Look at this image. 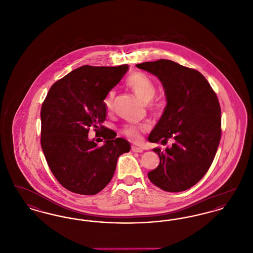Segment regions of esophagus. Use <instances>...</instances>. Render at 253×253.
<instances>
[{"mask_svg": "<svg viewBox=\"0 0 253 253\" xmlns=\"http://www.w3.org/2000/svg\"><path fill=\"white\" fill-rule=\"evenodd\" d=\"M132 151L133 153H142L143 149L140 147H137V146H132Z\"/></svg>", "mask_w": 253, "mask_h": 253, "instance_id": "obj_1", "label": "esophagus"}]
</instances>
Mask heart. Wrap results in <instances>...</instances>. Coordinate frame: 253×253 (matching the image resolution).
Instances as JSON below:
<instances>
[{"label": "heart", "mask_w": 253, "mask_h": 253, "mask_svg": "<svg viewBox=\"0 0 253 253\" xmlns=\"http://www.w3.org/2000/svg\"><path fill=\"white\" fill-rule=\"evenodd\" d=\"M127 84L144 102L151 101L157 94L155 82L144 73H133L128 78ZM115 95V90H110L104 97L103 103L107 110L113 108ZM148 128L147 124H127L123 127L122 132L132 140H137L140 137V132H146Z\"/></svg>", "instance_id": "b5f03b06"}]
</instances>
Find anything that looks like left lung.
Here are the masks:
<instances>
[{
    "instance_id": "8db88e82",
    "label": "left lung",
    "mask_w": 253,
    "mask_h": 253,
    "mask_svg": "<svg viewBox=\"0 0 253 253\" xmlns=\"http://www.w3.org/2000/svg\"><path fill=\"white\" fill-rule=\"evenodd\" d=\"M157 76L165 90L167 105L148 140L171 148H155L160 163L148 172L153 184L169 193L192 188L211 167L221 138V108L204 76L172 60L136 64Z\"/></svg>"
}]
</instances>
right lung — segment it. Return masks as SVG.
I'll list each match as a JSON object with an SVG mask.
<instances>
[{
  "instance_id": "1",
  "label": "right lung",
  "mask_w": 253,
  "mask_h": 253,
  "mask_svg": "<svg viewBox=\"0 0 253 253\" xmlns=\"http://www.w3.org/2000/svg\"><path fill=\"white\" fill-rule=\"evenodd\" d=\"M127 70V64L84 65L52 85L42 105V149L54 176L72 193H99L112 179L119 157L131 150L127 140L112 137L102 125L103 99ZM90 127L106 131L104 145L87 138Z\"/></svg>"
}]
</instances>
